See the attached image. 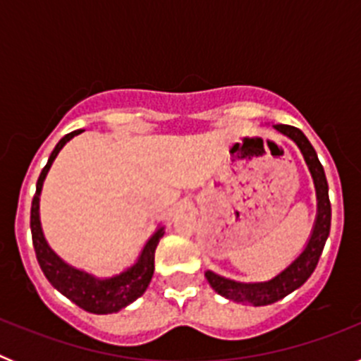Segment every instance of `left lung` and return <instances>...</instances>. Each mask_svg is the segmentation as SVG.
Segmentation results:
<instances>
[{
  "label": "left lung",
  "mask_w": 361,
  "mask_h": 361,
  "mask_svg": "<svg viewBox=\"0 0 361 361\" xmlns=\"http://www.w3.org/2000/svg\"><path fill=\"white\" fill-rule=\"evenodd\" d=\"M273 128L282 135L289 137L298 149L304 155V161L309 168V173L314 183V191H317V216H314V224H312L311 235L305 242L304 250L300 251L298 257L283 267L280 273H276L273 279L264 280V282H237V280L226 279L212 269L204 271V275L208 279L209 286L219 293L220 296L237 302L242 305H269L275 304L279 300L286 298L289 293L298 289L307 282L312 271L317 269V264L320 260V255L324 251V245L327 237H329L331 229V202H329V186H327V178H325L324 166L318 161V155L307 137L300 132L295 126L289 124H273Z\"/></svg>",
  "instance_id": "left-lung-1"
}]
</instances>
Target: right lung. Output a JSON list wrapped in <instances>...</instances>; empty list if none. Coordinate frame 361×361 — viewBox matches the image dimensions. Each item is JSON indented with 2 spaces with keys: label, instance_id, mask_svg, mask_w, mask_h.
<instances>
[{
  "label": "right lung",
  "instance_id": "add662e5",
  "mask_svg": "<svg viewBox=\"0 0 361 361\" xmlns=\"http://www.w3.org/2000/svg\"><path fill=\"white\" fill-rule=\"evenodd\" d=\"M81 132L82 130H75V132L66 133L61 141L57 142L54 152L50 153L49 162L37 178L36 195L32 199L30 209L32 242H34V250H36L41 271L57 291L85 311L94 312V314H111V312L121 311L132 302H135L148 289L153 269H155V264H153L155 262V250H157L159 240L164 235V226H159L153 231V235L146 240L145 247L132 266L111 276H95L88 271L70 266L50 247L47 238H44L39 216V197L41 191H43V183L47 178V173L50 171V166L56 161L57 153L61 152L63 146L70 139H73Z\"/></svg>",
  "mask_w": 361,
  "mask_h": 361
}]
</instances>
